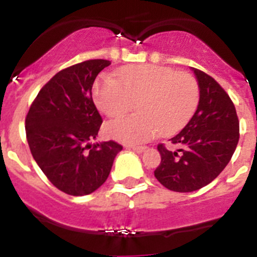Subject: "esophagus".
Instances as JSON below:
<instances>
[{"label": "esophagus", "instance_id": "obj_1", "mask_svg": "<svg viewBox=\"0 0 257 257\" xmlns=\"http://www.w3.org/2000/svg\"><path fill=\"white\" fill-rule=\"evenodd\" d=\"M131 149H133L134 152H136V153H143L145 149H147V147H138V145H131Z\"/></svg>", "mask_w": 257, "mask_h": 257}]
</instances>
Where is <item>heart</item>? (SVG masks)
Segmentation results:
<instances>
[{"instance_id": "heart-1", "label": "heart", "mask_w": 257, "mask_h": 257, "mask_svg": "<svg viewBox=\"0 0 257 257\" xmlns=\"http://www.w3.org/2000/svg\"><path fill=\"white\" fill-rule=\"evenodd\" d=\"M118 77L103 74L93 88L94 100L105 116H123L136 100L138 114L107 124V133L123 143H145L159 134L171 136L181 131L195 114L200 100L197 80L158 65L124 67Z\"/></svg>"}]
</instances>
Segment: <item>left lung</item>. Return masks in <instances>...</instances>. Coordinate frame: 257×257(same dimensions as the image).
Listing matches in <instances>:
<instances>
[{
  "label": "left lung",
  "mask_w": 257,
  "mask_h": 257,
  "mask_svg": "<svg viewBox=\"0 0 257 257\" xmlns=\"http://www.w3.org/2000/svg\"><path fill=\"white\" fill-rule=\"evenodd\" d=\"M200 86L197 109L171 143L183 149L172 152L158 145L161 164L154 176L171 191L192 192L209 185L229 163L239 140L236 108L211 76L194 69Z\"/></svg>",
  "instance_id": "left-lung-1"
}]
</instances>
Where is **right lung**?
<instances>
[{
    "instance_id": "1",
    "label": "right lung",
    "mask_w": 257,
    "mask_h": 257,
    "mask_svg": "<svg viewBox=\"0 0 257 257\" xmlns=\"http://www.w3.org/2000/svg\"><path fill=\"white\" fill-rule=\"evenodd\" d=\"M109 65L107 60H88L61 70L39 90L25 117L34 161L52 185L67 195L84 196L99 188L122 150L113 140L89 144L103 122L91 88Z\"/></svg>"
}]
</instances>
